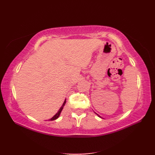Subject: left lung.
I'll use <instances>...</instances> for the list:
<instances>
[{"instance_id":"1","label":"left lung","mask_w":155,"mask_h":155,"mask_svg":"<svg viewBox=\"0 0 155 155\" xmlns=\"http://www.w3.org/2000/svg\"><path fill=\"white\" fill-rule=\"evenodd\" d=\"M97 115H98V117H100V116H99V115H98V114H97Z\"/></svg>"}]
</instances>
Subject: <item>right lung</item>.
Returning <instances> with one entry per match:
<instances>
[{"label":"right lung","instance_id":"add662e5","mask_svg":"<svg viewBox=\"0 0 155 155\" xmlns=\"http://www.w3.org/2000/svg\"><path fill=\"white\" fill-rule=\"evenodd\" d=\"M65 103H66V99L64 100V101L63 104H62V106H61V107L60 108V109L58 110V111L57 112V114H56L54 115V116L53 117H52V118H51V119H49V120H56V119H57V118H58V117L60 116V114H61V111H62V108H63V107H64V106Z\"/></svg>","mask_w":155,"mask_h":155}]
</instances>
